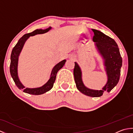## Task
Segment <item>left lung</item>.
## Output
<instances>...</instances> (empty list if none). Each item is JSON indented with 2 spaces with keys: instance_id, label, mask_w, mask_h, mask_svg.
I'll return each instance as SVG.
<instances>
[{
  "instance_id": "8db88e82",
  "label": "left lung",
  "mask_w": 133,
  "mask_h": 133,
  "mask_svg": "<svg viewBox=\"0 0 133 133\" xmlns=\"http://www.w3.org/2000/svg\"><path fill=\"white\" fill-rule=\"evenodd\" d=\"M94 32L92 40L95 42L98 50L104 60V65L108 77L107 82L101 90H94L84 86L82 80V72L78 64L75 62L74 69V80L79 91L83 94L92 97H99L103 92H109L117 85L119 80L121 68L122 64L119 48L113 39L104 34L99 31L92 29Z\"/></svg>"
}]
</instances>
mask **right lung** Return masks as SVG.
<instances>
[{
    "instance_id": "right-lung-1",
    "label": "right lung",
    "mask_w": 133,
    "mask_h": 133,
    "mask_svg": "<svg viewBox=\"0 0 133 133\" xmlns=\"http://www.w3.org/2000/svg\"><path fill=\"white\" fill-rule=\"evenodd\" d=\"M51 29V27H49L46 30H36L34 31L33 32H30L29 34H26L24 35L22 37L19 39L18 43L13 48L12 52H11V63H10V71L11 77H12L14 82L16 84V86L18 87V89L23 90V92L27 93L29 94L32 95H41L44 93L49 91L52 88L54 83L56 77L57 72L60 70L62 67L64 66V64L66 62V60H63L62 61L60 62L57 64H56L55 67H54L51 74L50 78L49 79V81L41 87L39 88H35V89H29V88H25V87L20 82L18 76V71H17V68H18V57L21 52V50L23 48L25 42L26 41L27 39L29 38L30 36H33L36 34H44L45 32H47V31Z\"/></svg>"
}]
</instances>
